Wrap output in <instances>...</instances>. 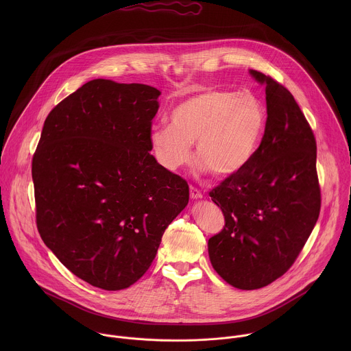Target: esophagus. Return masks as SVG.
I'll list each match as a JSON object with an SVG mask.
<instances>
[{
	"label": "esophagus",
	"mask_w": 351,
	"mask_h": 351,
	"mask_svg": "<svg viewBox=\"0 0 351 351\" xmlns=\"http://www.w3.org/2000/svg\"><path fill=\"white\" fill-rule=\"evenodd\" d=\"M191 199H192V200H200V199H202V195H201L200 191L192 186V188H191Z\"/></svg>",
	"instance_id": "1"
}]
</instances>
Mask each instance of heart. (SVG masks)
I'll return each instance as SVG.
<instances>
[{
	"instance_id": "b5f03b06",
	"label": "heart",
	"mask_w": 351,
	"mask_h": 351,
	"mask_svg": "<svg viewBox=\"0 0 351 351\" xmlns=\"http://www.w3.org/2000/svg\"><path fill=\"white\" fill-rule=\"evenodd\" d=\"M266 106L251 92L206 89L178 102L170 124L152 127L151 150L165 169L174 171L192 159L216 177L241 171L255 155L265 134Z\"/></svg>"
}]
</instances>
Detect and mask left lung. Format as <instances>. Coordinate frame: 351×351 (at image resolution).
I'll use <instances>...</instances> for the list:
<instances>
[{"mask_svg":"<svg viewBox=\"0 0 351 351\" xmlns=\"http://www.w3.org/2000/svg\"><path fill=\"white\" fill-rule=\"evenodd\" d=\"M265 85L267 121L250 162L209 196L226 226L208 241L216 273L252 291L280 278L293 265L320 212L316 141L292 93L256 70Z\"/></svg>","mask_w":351,"mask_h":351,"instance_id":"1","label":"left lung"}]
</instances>
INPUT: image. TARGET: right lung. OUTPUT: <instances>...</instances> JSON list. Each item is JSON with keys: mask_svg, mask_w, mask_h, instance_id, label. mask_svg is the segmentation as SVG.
<instances>
[{"mask_svg": "<svg viewBox=\"0 0 351 351\" xmlns=\"http://www.w3.org/2000/svg\"><path fill=\"white\" fill-rule=\"evenodd\" d=\"M160 92L93 80L47 116L32 159L39 234L77 277L135 284L189 201L188 182L151 155Z\"/></svg>", "mask_w": 351, "mask_h": 351, "instance_id": "obj_1", "label": "right lung"}]
</instances>
